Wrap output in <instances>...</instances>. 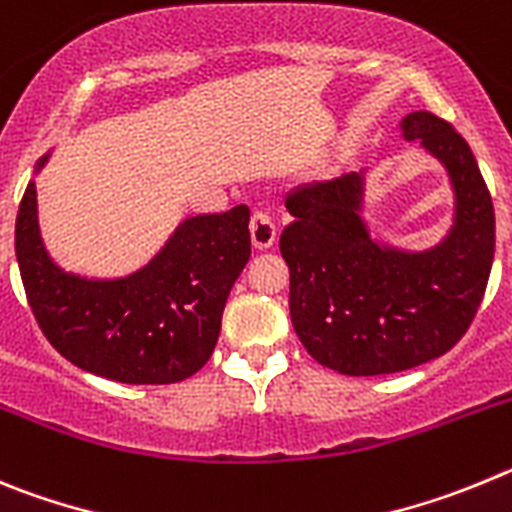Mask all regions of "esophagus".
Instances as JSON below:
<instances>
[{"mask_svg": "<svg viewBox=\"0 0 512 512\" xmlns=\"http://www.w3.org/2000/svg\"><path fill=\"white\" fill-rule=\"evenodd\" d=\"M250 234H252V245H255L257 250H267V247H273L275 234H278V229H275V222H273V216L267 214L265 209H255V211H252Z\"/></svg>", "mask_w": 512, "mask_h": 512, "instance_id": "obj_1", "label": "esophagus"}]
</instances>
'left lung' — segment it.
I'll list each match as a JSON object with an SVG mask.
<instances>
[{"mask_svg": "<svg viewBox=\"0 0 512 512\" xmlns=\"http://www.w3.org/2000/svg\"><path fill=\"white\" fill-rule=\"evenodd\" d=\"M446 165L457 196L449 237L428 252L385 247L370 237L362 173L288 193L296 219L280 234L290 270V319L316 362L342 375H390L449 352L467 334L495 257V209L467 140L431 112L403 119Z\"/></svg>", "mask_w": 512, "mask_h": 512, "instance_id": "obj_1", "label": "left lung"}]
</instances>
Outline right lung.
<instances>
[{
	"label": "right lung",
	"instance_id": "right-lung-1",
	"mask_svg": "<svg viewBox=\"0 0 512 512\" xmlns=\"http://www.w3.org/2000/svg\"><path fill=\"white\" fill-rule=\"evenodd\" d=\"M15 252L35 321L68 362L127 385H168L199 372L214 352L229 290L250 260V209L191 216L142 270L89 280L48 257L38 193L27 183Z\"/></svg>",
	"mask_w": 512,
	"mask_h": 512
}]
</instances>
